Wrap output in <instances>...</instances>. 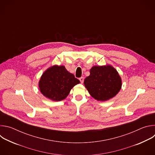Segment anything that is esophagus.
I'll return each mask as SVG.
<instances>
[{"label":"esophagus","mask_w":155,"mask_h":155,"mask_svg":"<svg viewBox=\"0 0 155 155\" xmlns=\"http://www.w3.org/2000/svg\"><path fill=\"white\" fill-rule=\"evenodd\" d=\"M79 80H80L81 83H83V81H84V78H83V77H80V78H79Z\"/></svg>","instance_id":"1"}]
</instances>
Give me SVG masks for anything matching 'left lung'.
<instances>
[{"instance_id":"obj_1","label":"left lung","mask_w":155,"mask_h":155,"mask_svg":"<svg viewBox=\"0 0 155 155\" xmlns=\"http://www.w3.org/2000/svg\"><path fill=\"white\" fill-rule=\"evenodd\" d=\"M84 84L95 99L105 101L115 96L121 90V78L117 70L110 65L93 66Z\"/></svg>"}]
</instances>
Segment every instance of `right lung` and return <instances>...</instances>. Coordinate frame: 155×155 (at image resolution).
Instances as JSON below:
<instances>
[{
	"label": "right lung",
	"instance_id": "right-lung-1",
	"mask_svg": "<svg viewBox=\"0 0 155 155\" xmlns=\"http://www.w3.org/2000/svg\"><path fill=\"white\" fill-rule=\"evenodd\" d=\"M80 83L64 66L55 65L42 74L38 87L44 96L54 101H60L65 99L72 88Z\"/></svg>",
	"mask_w": 155,
	"mask_h": 155
}]
</instances>
